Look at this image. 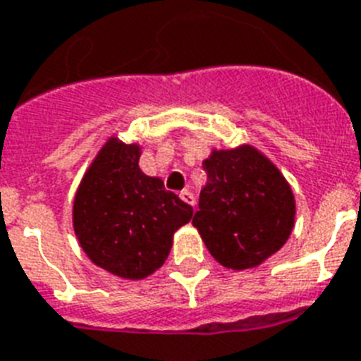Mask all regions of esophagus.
Wrapping results in <instances>:
<instances>
[{
    "mask_svg": "<svg viewBox=\"0 0 361 361\" xmlns=\"http://www.w3.org/2000/svg\"><path fill=\"white\" fill-rule=\"evenodd\" d=\"M180 198L183 202H185V204H189V206H195V195H192V192H190V190H181L180 192Z\"/></svg>",
    "mask_w": 361,
    "mask_h": 361,
    "instance_id": "1",
    "label": "esophagus"
}]
</instances>
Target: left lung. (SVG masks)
Listing matches in <instances>:
<instances>
[{"instance_id": "8db88e82", "label": "left lung", "mask_w": 361, "mask_h": 361, "mask_svg": "<svg viewBox=\"0 0 361 361\" xmlns=\"http://www.w3.org/2000/svg\"><path fill=\"white\" fill-rule=\"evenodd\" d=\"M204 171L207 181L192 226L222 267L245 271L262 265L286 245L295 226L291 185L250 145L211 150Z\"/></svg>"}]
</instances>
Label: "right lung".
<instances>
[{"label":"right lung","mask_w":361,"mask_h":361,"mask_svg":"<svg viewBox=\"0 0 361 361\" xmlns=\"http://www.w3.org/2000/svg\"><path fill=\"white\" fill-rule=\"evenodd\" d=\"M140 146L107 139L74 196L79 245L99 269L124 280L154 274L171 254L174 233L192 207L139 169Z\"/></svg>","instance_id":"obj_1"}]
</instances>
